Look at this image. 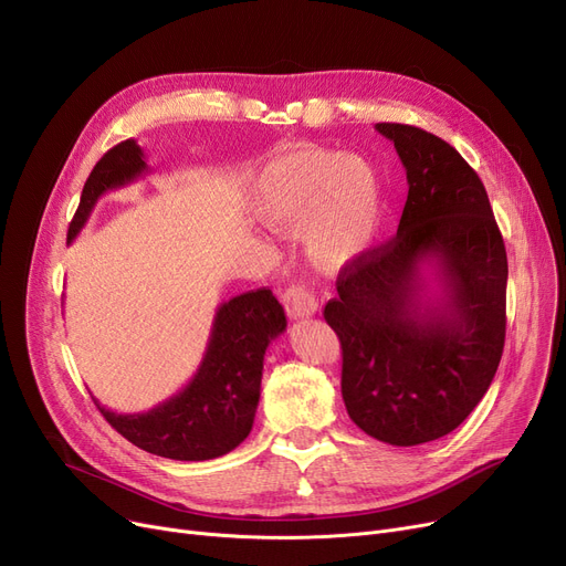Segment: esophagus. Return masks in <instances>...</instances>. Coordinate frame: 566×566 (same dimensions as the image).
<instances>
[{"label": "esophagus", "mask_w": 566, "mask_h": 566, "mask_svg": "<svg viewBox=\"0 0 566 566\" xmlns=\"http://www.w3.org/2000/svg\"><path fill=\"white\" fill-rule=\"evenodd\" d=\"M284 307L291 318H307L316 314L318 301L305 284H291L284 293Z\"/></svg>", "instance_id": "esophagus-1"}]
</instances>
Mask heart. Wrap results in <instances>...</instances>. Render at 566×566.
Listing matches in <instances>:
<instances>
[{"instance_id": "obj_1", "label": "heart", "mask_w": 566, "mask_h": 566, "mask_svg": "<svg viewBox=\"0 0 566 566\" xmlns=\"http://www.w3.org/2000/svg\"><path fill=\"white\" fill-rule=\"evenodd\" d=\"M254 206L273 227L305 224L310 254L328 268L358 261L376 241L382 188L369 160L325 148H291L268 160L254 181Z\"/></svg>"}]
</instances>
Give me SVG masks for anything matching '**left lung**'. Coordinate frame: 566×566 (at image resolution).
<instances>
[{
	"mask_svg": "<svg viewBox=\"0 0 566 566\" xmlns=\"http://www.w3.org/2000/svg\"><path fill=\"white\" fill-rule=\"evenodd\" d=\"M376 130L406 167L408 199L397 235L342 268L323 316L342 344L350 420L412 448L454 431L489 390L507 331V252L486 188L454 146L406 124Z\"/></svg>",
	"mask_w": 566,
	"mask_h": 566,
	"instance_id": "1",
	"label": "left lung"
}]
</instances>
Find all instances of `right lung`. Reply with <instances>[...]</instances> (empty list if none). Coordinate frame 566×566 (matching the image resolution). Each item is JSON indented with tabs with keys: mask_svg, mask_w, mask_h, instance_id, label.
I'll return each mask as SVG.
<instances>
[{
	"mask_svg": "<svg viewBox=\"0 0 566 566\" xmlns=\"http://www.w3.org/2000/svg\"><path fill=\"white\" fill-rule=\"evenodd\" d=\"M144 171L148 169L135 139L109 148L86 178L69 227V243L101 195L128 186ZM284 331V307L271 289L235 295L218 307L203 360L181 392L137 415H118L94 401L103 418L144 452L174 461L218 459L235 450L252 431L263 355Z\"/></svg>",
	"mask_w": 566,
	"mask_h": 566,
	"instance_id": "add662e5",
	"label": "right lung"
}]
</instances>
